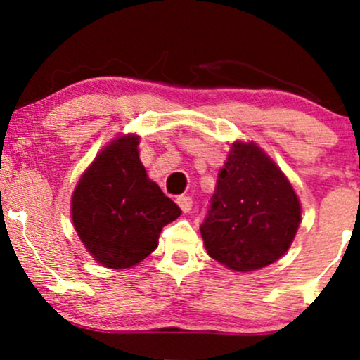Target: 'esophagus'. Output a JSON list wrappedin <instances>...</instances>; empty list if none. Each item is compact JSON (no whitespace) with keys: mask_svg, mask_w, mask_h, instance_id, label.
<instances>
[{"mask_svg":"<svg viewBox=\"0 0 360 360\" xmlns=\"http://www.w3.org/2000/svg\"><path fill=\"white\" fill-rule=\"evenodd\" d=\"M176 201H177V205H179V208L183 210V213H189V212H191V208H193V198H189V196H179Z\"/></svg>","mask_w":360,"mask_h":360,"instance_id":"obj_1","label":"esophagus"}]
</instances>
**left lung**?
<instances>
[{
	"label": "left lung",
	"mask_w": 360,
	"mask_h": 360,
	"mask_svg": "<svg viewBox=\"0 0 360 360\" xmlns=\"http://www.w3.org/2000/svg\"><path fill=\"white\" fill-rule=\"evenodd\" d=\"M301 221L295 189L254 143L235 142L201 223L210 257L233 271H255L289 249Z\"/></svg>",
	"instance_id": "8db88e82"
}]
</instances>
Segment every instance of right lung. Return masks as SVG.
Segmentation results:
<instances>
[{"label":"right lung","instance_id":"add662e5","mask_svg":"<svg viewBox=\"0 0 360 360\" xmlns=\"http://www.w3.org/2000/svg\"><path fill=\"white\" fill-rule=\"evenodd\" d=\"M139 137L111 142L81 177L72 194V221L93 257L105 267L127 269L157 247L160 230L181 208L147 177Z\"/></svg>","mask_w":360,"mask_h":360}]
</instances>
